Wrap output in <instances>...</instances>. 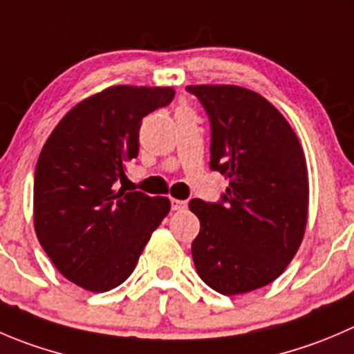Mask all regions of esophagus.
I'll use <instances>...</instances> for the list:
<instances>
[{
  "label": "esophagus",
  "instance_id": "1",
  "mask_svg": "<svg viewBox=\"0 0 354 354\" xmlns=\"http://www.w3.org/2000/svg\"><path fill=\"white\" fill-rule=\"evenodd\" d=\"M187 201H178V198H171V209L173 211H185L187 209Z\"/></svg>",
  "mask_w": 354,
  "mask_h": 354
}]
</instances>
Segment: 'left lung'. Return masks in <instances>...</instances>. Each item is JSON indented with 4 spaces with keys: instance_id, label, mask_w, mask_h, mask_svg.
Here are the masks:
<instances>
[{
    "instance_id": "obj_1",
    "label": "left lung",
    "mask_w": 354,
    "mask_h": 354,
    "mask_svg": "<svg viewBox=\"0 0 354 354\" xmlns=\"http://www.w3.org/2000/svg\"><path fill=\"white\" fill-rule=\"evenodd\" d=\"M211 122L212 171L230 181L218 202L192 198L201 232L192 242L198 277L225 296L279 279L303 240L308 169L282 114L239 86H188Z\"/></svg>"
}]
</instances>
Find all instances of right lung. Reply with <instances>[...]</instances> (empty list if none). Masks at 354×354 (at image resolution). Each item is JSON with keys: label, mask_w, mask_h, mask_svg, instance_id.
<instances>
[{"label": "right lung", "mask_w": 354, "mask_h": 354, "mask_svg": "<svg viewBox=\"0 0 354 354\" xmlns=\"http://www.w3.org/2000/svg\"><path fill=\"white\" fill-rule=\"evenodd\" d=\"M173 88L114 86L67 112L44 143L34 173V228L58 272L91 292L133 273L166 197L115 192L138 157L145 115L173 102Z\"/></svg>", "instance_id": "1"}]
</instances>
